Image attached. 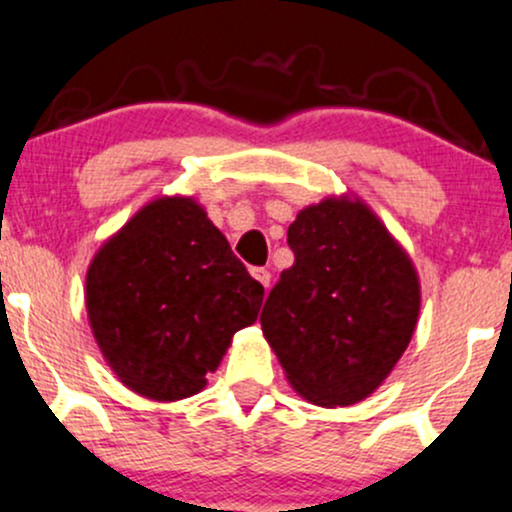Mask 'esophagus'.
<instances>
[{
    "label": "esophagus",
    "instance_id": "esophagus-1",
    "mask_svg": "<svg viewBox=\"0 0 512 512\" xmlns=\"http://www.w3.org/2000/svg\"><path fill=\"white\" fill-rule=\"evenodd\" d=\"M251 276H254L258 283L263 285V288H268V285H271V273H268L266 268H251Z\"/></svg>",
    "mask_w": 512,
    "mask_h": 512
}]
</instances>
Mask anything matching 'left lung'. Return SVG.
<instances>
[{"instance_id":"8db88e82","label":"left lung","mask_w":512,"mask_h":512,"mask_svg":"<svg viewBox=\"0 0 512 512\" xmlns=\"http://www.w3.org/2000/svg\"><path fill=\"white\" fill-rule=\"evenodd\" d=\"M295 263L261 312L263 337L305 400L354 405L408 349L420 280L403 246L359 197H327L288 227Z\"/></svg>"}]
</instances>
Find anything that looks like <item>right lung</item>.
Wrapping results in <instances>:
<instances>
[{
	"mask_svg": "<svg viewBox=\"0 0 512 512\" xmlns=\"http://www.w3.org/2000/svg\"><path fill=\"white\" fill-rule=\"evenodd\" d=\"M261 302L263 285L192 197L141 207L104 241L85 280L87 317L109 368L158 403L200 393Z\"/></svg>",
	"mask_w": 512,
	"mask_h": 512,
	"instance_id": "obj_1",
	"label": "right lung"
}]
</instances>
